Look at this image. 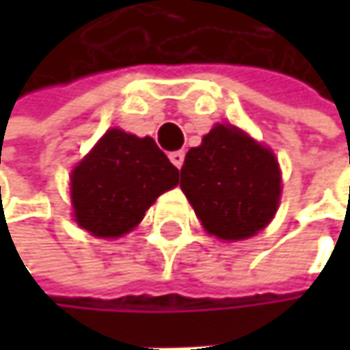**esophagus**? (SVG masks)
<instances>
[{
  "label": "esophagus",
  "mask_w": 350,
  "mask_h": 350,
  "mask_svg": "<svg viewBox=\"0 0 350 350\" xmlns=\"http://www.w3.org/2000/svg\"><path fill=\"white\" fill-rule=\"evenodd\" d=\"M170 162L174 164L176 168H182V164H184V152H172L170 154Z\"/></svg>",
  "instance_id": "34e87169"
}]
</instances>
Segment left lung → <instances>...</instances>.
Here are the masks:
<instances>
[{"label":"left lung","mask_w":350,"mask_h":350,"mask_svg":"<svg viewBox=\"0 0 350 350\" xmlns=\"http://www.w3.org/2000/svg\"><path fill=\"white\" fill-rule=\"evenodd\" d=\"M180 188L206 233L241 241L273 219L282 172L269 148L235 125L217 123L198 148L188 150Z\"/></svg>","instance_id":"1"}]
</instances>
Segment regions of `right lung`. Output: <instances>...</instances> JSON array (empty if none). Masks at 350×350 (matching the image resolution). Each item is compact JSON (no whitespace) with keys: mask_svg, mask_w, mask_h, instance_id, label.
Returning a JSON list of instances; mask_svg holds the SVG:
<instances>
[{"mask_svg":"<svg viewBox=\"0 0 350 350\" xmlns=\"http://www.w3.org/2000/svg\"><path fill=\"white\" fill-rule=\"evenodd\" d=\"M176 184L178 168L152 137L109 129L70 174L75 221L95 237H121Z\"/></svg>","mask_w":350,"mask_h":350,"instance_id":"1","label":"right lung"}]
</instances>
